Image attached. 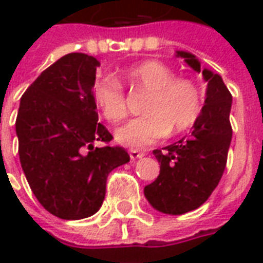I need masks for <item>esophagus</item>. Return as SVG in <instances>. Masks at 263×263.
I'll return each instance as SVG.
<instances>
[{
	"label": "esophagus",
	"mask_w": 263,
	"mask_h": 263,
	"mask_svg": "<svg viewBox=\"0 0 263 263\" xmlns=\"http://www.w3.org/2000/svg\"><path fill=\"white\" fill-rule=\"evenodd\" d=\"M129 156H131L132 160L139 159V158L145 156V152H139V151H137V149H131V151H129Z\"/></svg>",
	"instance_id": "esophagus-1"
}]
</instances>
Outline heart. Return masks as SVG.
<instances>
[{
  "label": "heart",
  "mask_w": 263,
  "mask_h": 263,
  "mask_svg": "<svg viewBox=\"0 0 263 263\" xmlns=\"http://www.w3.org/2000/svg\"><path fill=\"white\" fill-rule=\"evenodd\" d=\"M126 80L134 88L148 92L142 111L146 115L120 126L117 141L132 149L154 145L172 131L182 134L197 122L203 109L200 87L176 73L159 60H146L126 71ZM92 97L107 121L117 124L128 115L126 92L120 81L100 77L92 84Z\"/></svg>",
  "instance_id": "b5f03b06"
}]
</instances>
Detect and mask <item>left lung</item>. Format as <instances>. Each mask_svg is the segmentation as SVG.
<instances>
[{
    "mask_svg": "<svg viewBox=\"0 0 263 263\" xmlns=\"http://www.w3.org/2000/svg\"><path fill=\"white\" fill-rule=\"evenodd\" d=\"M189 66L200 71L196 56L177 52ZM207 81L205 101L189 137L154 155L160 165L159 176L143 189L151 205L165 214H184L198 209L218 186L226 171L231 143L230 122L232 96L218 74L203 70Z\"/></svg>",
    "mask_w": 263,
    "mask_h": 263,
    "instance_id": "8db88e82",
    "label": "left lung"
}]
</instances>
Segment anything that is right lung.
I'll use <instances>...</instances> for the list:
<instances>
[{
  "label": "right lung",
  "mask_w": 263,
  "mask_h": 263,
  "mask_svg": "<svg viewBox=\"0 0 263 263\" xmlns=\"http://www.w3.org/2000/svg\"><path fill=\"white\" fill-rule=\"evenodd\" d=\"M97 67L92 56L66 54L21 97L15 128L22 171L43 209L62 220L97 213L108 175L129 162L121 146H94L112 139L98 124L92 97Z\"/></svg>",
  "instance_id": "1"
}]
</instances>
